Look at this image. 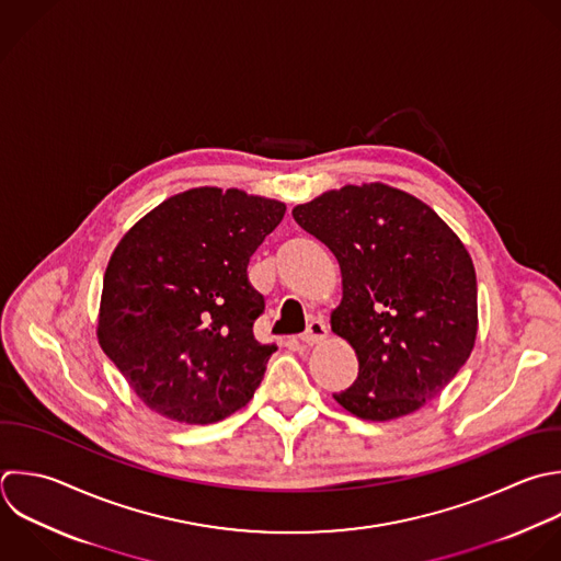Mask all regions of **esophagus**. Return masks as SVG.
Returning <instances> with one entry per match:
<instances>
[{"label": "esophagus", "mask_w": 561, "mask_h": 561, "mask_svg": "<svg viewBox=\"0 0 561 561\" xmlns=\"http://www.w3.org/2000/svg\"><path fill=\"white\" fill-rule=\"evenodd\" d=\"M329 335V327L322 322V320H311L307 331L300 335V340L307 344V346H313L318 342H322L324 337Z\"/></svg>", "instance_id": "34e87169"}]
</instances>
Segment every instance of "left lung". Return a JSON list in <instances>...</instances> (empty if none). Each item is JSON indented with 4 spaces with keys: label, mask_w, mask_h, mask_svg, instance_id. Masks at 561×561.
Returning <instances> with one entry per match:
<instances>
[{
    "label": "left lung",
    "mask_w": 561,
    "mask_h": 561,
    "mask_svg": "<svg viewBox=\"0 0 561 561\" xmlns=\"http://www.w3.org/2000/svg\"><path fill=\"white\" fill-rule=\"evenodd\" d=\"M342 272L331 329L359 362L333 399L366 421L405 416L438 397L473 351L471 256L421 199L381 182L327 191L291 210Z\"/></svg>",
    "instance_id": "obj_1"
}]
</instances>
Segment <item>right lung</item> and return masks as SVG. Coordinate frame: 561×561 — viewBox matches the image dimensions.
<instances>
[{"instance_id":"1","label":"right lung","mask_w":561,"mask_h":561,"mask_svg":"<svg viewBox=\"0 0 561 561\" xmlns=\"http://www.w3.org/2000/svg\"><path fill=\"white\" fill-rule=\"evenodd\" d=\"M285 204L202 186L169 197L116 245L96 335L147 408L208 425L241 410L276 344L254 337L263 296L248 263Z\"/></svg>"}]
</instances>
